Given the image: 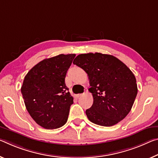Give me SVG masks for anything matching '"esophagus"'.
<instances>
[{"mask_svg": "<svg viewBox=\"0 0 158 158\" xmlns=\"http://www.w3.org/2000/svg\"><path fill=\"white\" fill-rule=\"evenodd\" d=\"M81 96H82V94H77V95H76V96H75V97H76L77 98H78L81 97Z\"/></svg>", "mask_w": 158, "mask_h": 158, "instance_id": "obj_1", "label": "esophagus"}]
</instances>
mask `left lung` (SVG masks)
<instances>
[{
    "instance_id": "1",
    "label": "left lung",
    "mask_w": 158,
    "mask_h": 158,
    "mask_svg": "<svg viewBox=\"0 0 158 158\" xmlns=\"http://www.w3.org/2000/svg\"><path fill=\"white\" fill-rule=\"evenodd\" d=\"M73 63L86 72L94 103L86 110L93 123L111 127L122 121L131 110L138 89L134 74L111 55L80 54Z\"/></svg>"
}]
</instances>
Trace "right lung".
Instances as JSON below:
<instances>
[{
	"label": "right lung",
	"mask_w": 158,
	"mask_h": 158,
	"mask_svg": "<svg viewBox=\"0 0 158 158\" xmlns=\"http://www.w3.org/2000/svg\"><path fill=\"white\" fill-rule=\"evenodd\" d=\"M76 55L60 54L39 62L24 77L21 92L27 111L46 129L60 128L68 119L73 97L65 77Z\"/></svg>",
	"instance_id": "add662e5"
}]
</instances>
